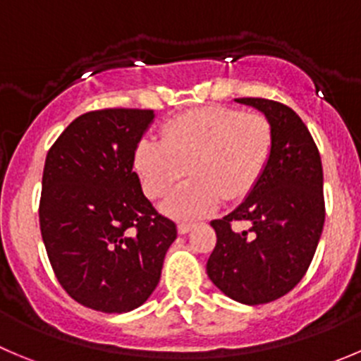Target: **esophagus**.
Segmentation results:
<instances>
[{"label":"esophagus","instance_id":"1","mask_svg":"<svg viewBox=\"0 0 361 361\" xmlns=\"http://www.w3.org/2000/svg\"><path fill=\"white\" fill-rule=\"evenodd\" d=\"M195 226L193 221H180L177 225V230H178V234H188L191 228Z\"/></svg>","mask_w":361,"mask_h":361}]
</instances>
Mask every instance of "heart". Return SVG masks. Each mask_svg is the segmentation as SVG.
<instances>
[{"instance_id": "heart-1", "label": "heart", "mask_w": 361, "mask_h": 361, "mask_svg": "<svg viewBox=\"0 0 361 361\" xmlns=\"http://www.w3.org/2000/svg\"><path fill=\"white\" fill-rule=\"evenodd\" d=\"M273 149L271 123L260 113L230 106L190 109L163 123L161 140L136 145L135 166L143 193L163 198L188 170L190 180L163 204L175 219L209 214L226 200H239L262 177Z\"/></svg>"}]
</instances>
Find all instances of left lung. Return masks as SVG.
I'll return each instance as SVG.
<instances>
[{"label": "left lung", "mask_w": 361, "mask_h": 361, "mask_svg": "<svg viewBox=\"0 0 361 361\" xmlns=\"http://www.w3.org/2000/svg\"><path fill=\"white\" fill-rule=\"evenodd\" d=\"M235 101L266 115L273 149L246 200L211 221L216 246L207 274L234 301L264 305L293 290L314 259L324 225L322 164L310 131L294 109L260 97ZM234 221H250L252 226L234 233Z\"/></svg>", "instance_id": "left-lung-1"}]
</instances>
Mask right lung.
<instances>
[{
  "instance_id": "obj_1",
  "label": "right lung",
  "mask_w": 361,
  "mask_h": 361,
  "mask_svg": "<svg viewBox=\"0 0 361 361\" xmlns=\"http://www.w3.org/2000/svg\"><path fill=\"white\" fill-rule=\"evenodd\" d=\"M152 120V109L88 111L47 152L39 205L44 245L65 293L92 310L122 314L145 303L177 238L133 170Z\"/></svg>"
}]
</instances>
